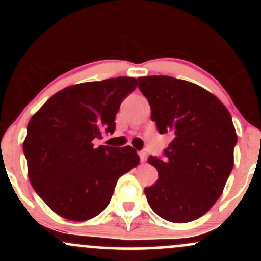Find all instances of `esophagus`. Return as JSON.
<instances>
[{
  "instance_id": "1",
  "label": "esophagus",
  "mask_w": 261,
  "mask_h": 261,
  "mask_svg": "<svg viewBox=\"0 0 261 261\" xmlns=\"http://www.w3.org/2000/svg\"><path fill=\"white\" fill-rule=\"evenodd\" d=\"M139 157H140L141 162H145L146 161V157H147V153H146L145 151H140L139 152Z\"/></svg>"
}]
</instances>
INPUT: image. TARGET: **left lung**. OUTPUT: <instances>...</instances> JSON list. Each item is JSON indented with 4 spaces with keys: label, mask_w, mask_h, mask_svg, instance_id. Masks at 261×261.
<instances>
[{
    "label": "left lung",
    "mask_w": 261,
    "mask_h": 261,
    "mask_svg": "<svg viewBox=\"0 0 261 261\" xmlns=\"http://www.w3.org/2000/svg\"><path fill=\"white\" fill-rule=\"evenodd\" d=\"M139 88L157 130L173 137L163 160L148 158L158 172L157 181L145 188L148 205L170 222H190L215 205L233 169L232 116L218 98L188 81L140 77Z\"/></svg>",
    "instance_id": "8db88e82"
}]
</instances>
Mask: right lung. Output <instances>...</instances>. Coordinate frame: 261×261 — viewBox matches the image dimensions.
<instances>
[{"instance_id": "obj_1", "label": "right lung", "mask_w": 261, "mask_h": 261, "mask_svg": "<svg viewBox=\"0 0 261 261\" xmlns=\"http://www.w3.org/2000/svg\"><path fill=\"white\" fill-rule=\"evenodd\" d=\"M136 86L133 77L70 86L29 120L23 143L29 180L61 217L87 221L99 215L109 205L118 179L139 164L131 146L93 145L101 134L115 131L121 101Z\"/></svg>"}]
</instances>
